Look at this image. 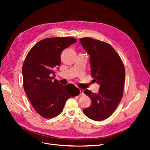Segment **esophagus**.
Returning <instances> with one entry per match:
<instances>
[{"label": "esophagus", "instance_id": "34e87169", "mask_svg": "<svg viewBox=\"0 0 150 150\" xmlns=\"http://www.w3.org/2000/svg\"><path fill=\"white\" fill-rule=\"evenodd\" d=\"M80 96H83L84 95V93L82 89H80Z\"/></svg>", "mask_w": 150, "mask_h": 150}]
</instances>
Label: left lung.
<instances>
[{
    "label": "left lung",
    "mask_w": 150,
    "mask_h": 150,
    "mask_svg": "<svg viewBox=\"0 0 150 150\" xmlns=\"http://www.w3.org/2000/svg\"><path fill=\"white\" fill-rule=\"evenodd\" d=\"M80 41L90 56L92 77L100 85L97 94L88 89L84 91L91 99V105L83 112L91 120H104L114 112L122 99L125 67L109 44L89 37L80 38Z\"/></svg>",
    "instance_id": "obj_1"
}]
</instances>
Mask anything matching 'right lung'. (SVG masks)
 <instances>
[{"label":"right lung","instance_id":"add662e5","mask_svg":"<svg viewBox=\"0 0 150 150\" xmlns=\"http://www.w3.org/2000/svg\"><path fill=\"white\" fill-rule=\"evenodd\" d=\"M73 37L47 38L30 50L23 64V88L35 110L45 118H54L63 110L66 101L79 94L73 84L63 86L57 80L54 70L61 64V53L76 42Z\"/></svg>","mask_w":150,"mask_h":150}]
</instances>
